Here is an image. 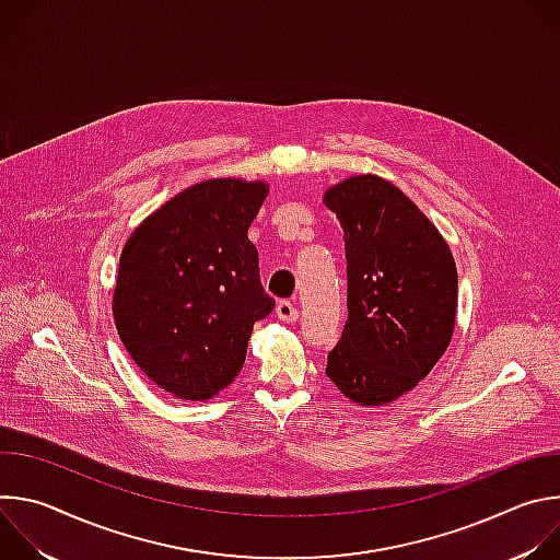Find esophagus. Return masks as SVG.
<instances>
[{
    "instance_id": "34e87169",
    "label": "esophagus",
    "mask_w": 560,
    "mask_h": 560,
    "mask_svg": "<svg viewBox=\"0 0 560 560\" xmlns=\"http://www.w3.org/2000/svg\"><path fill=\"white\" fill-rule=\"evenodd\" d=\"M277 316L283 324H292L299 318V307L292 301H279L277 303Z\"/></svg>"
}]
</instances>
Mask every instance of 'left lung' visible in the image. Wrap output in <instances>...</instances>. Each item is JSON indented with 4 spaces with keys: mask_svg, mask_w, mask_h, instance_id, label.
Returning a JSON list of instances; mask_svg holds the SVG:
<instances>
[{
    "mask_svg": "<svg viewBox=\"0 0 560 560\" xmlns=\"http://www.w3.org/2000/svg\"><path fill=\"white\" fill-rule=\"evenodd\" d=\"M343 228L348 322L326 374L352 404L376 408L415 389L447 350L458 277L450 246L419 206L376 175L324 195Z\"/></svg>",
    "mask_w": 560,
    "mask_h": 560,
    "instance_id": "left-lung-1",
    "label": "left lung"
}]
</instances>
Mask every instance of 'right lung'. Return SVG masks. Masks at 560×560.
Returning a JSON list of instances; mask_svg holds the SVG:
<instances>
[{
  "label": "right lung",
  "instance_id": "add662e5",
  "mask_svg": "<svg viewBox=\"0 0 560 560\" xmlns=\"http://www.w3.org/2000/svg\"><path fill=\"white\" fill-rule=\"evenodd\" d=\"M270 186L206 179L148 214L121 250L113 316L139 370L186 401L234 381L253 326L275 310L248 228Z\"/></svg>",
  "mask_w": 560,
  "mask_h": 560
}]
</instances>
